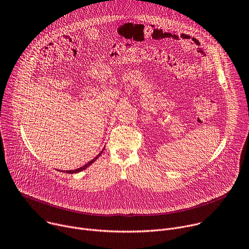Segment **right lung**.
Here are the masks:
<instances>
[{
  "mask_svg": "<svg viewBox=\"0 0 249 249\" xmlns=\"http://www.w3.org/2000/svg\"><path fill=\"white\" fill-rule=\"evenodd\" d=\"M104 151V149H103V150L100 152V153H99L93 160H91L90 162H88L87 164H85L83 167H80V168H78V169H75V170H71V171H66V173H68V174H76V173H79V172H81V171H83V170H85L86 168H88L94 161H96L99 157H100L101 156V154H102V152ZM60 171V170H59ZM63 172V171H62Z\"/></svg>",
  "mask_w": 249,
  "mask_h": 249,
  "instance_id": "add662e5",
  "label": "right lung"
}]
</instances>
